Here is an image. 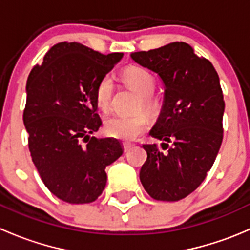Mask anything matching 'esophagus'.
<instances>
[{"label": "esophagus", "mask_w": 250, "mask_h": 250, "mask_svg": "<svg viewBox=\"0 0 250 250\" xmlns=\"http://www.w3.org/2000/svg\"><path fill=\"white\" fill-rule=\"evenodd\" d=\"M132 144H129V143H125L123 144V150H125V152H128V151L130 150V148H132Z\"/></svg>", "instance_id": "esophagus-1"}]
</instances>
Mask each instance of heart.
Returning a JSON list of instances; mask_svg holds the SVG:
<instances>
[{"label":"heart","instance_id":"obj_1","mask_svg":"<svg viewBox=\"0 0 250 250\" xmlns=\"http://www.w3.org/2000/svg\"><path fill=\"white\" fill-rule=\"evenodd\" d=\"M125 85L140 95L138 109H146L155 115L160 110V100L152 94L156 81L151 72L140 66H128L122 72ZM113 97V82L109 76L104 77L95 89V103L100 110L107 112ZM148 125V118L144 112L132 116H112L105 121L104 130L107 135L123 141H133L143 134Z\"/></svg>","mask_w":250,"mask_h":250}]
</instances>
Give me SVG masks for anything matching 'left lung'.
I'll use <instances>...</instances> for the list:
<instances>
[{"mask_svg":"<svg viewBox=\"0 0 250 250\" xmlns=\"http://www.w3.org/2000/svg\"><path fill=\"white\" fill-rule=\"evenodd\" d=\"M130 58L157 74L165 85L162 109L150 135L162 140L167 151L156 144L143 145L147 158L140 181L153 200H183L204 180L223 141L225 103L218 72L185 42L132 53Z\"/></svg>","mask_w":250,"mask_h":250,"instance_id":"obj_1","label":"left lung"}]
</instances>
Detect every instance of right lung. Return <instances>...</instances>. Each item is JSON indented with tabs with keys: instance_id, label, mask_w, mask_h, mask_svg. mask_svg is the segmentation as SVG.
Instances as JSON below:
<instances>
[{
	"instance_id": "right-lung-1",
	"label": "right lung",
	"mask_w": 250,
	"mask_h": 250,
	"mask_svg": "<svg viewBox=\"0 0 250 250\" xmlns=\"http://www.w3.org/2000/svg\"><path fill=\"white\" fill-rule=\"evenodd\" d=\"M122 57L60 42L27 78L22 120L32 162L48 190L64 202L97 200L106 185L105 168L123 153L117 139L89 137L102 125L95 103L98 83ZM84 140L87 144H82Z\"/></svg>"
}]
</instances>
